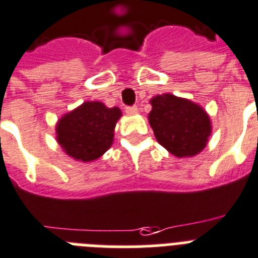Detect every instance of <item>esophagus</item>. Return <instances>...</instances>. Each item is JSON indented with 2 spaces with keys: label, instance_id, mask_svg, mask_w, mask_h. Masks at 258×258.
Returning a JSON list of instances; mask_svg holds the SVG:
<instances>
[{
  "label": "esophagus",
  "instance_id": "1",
  "mask_svg": "<svg viewBox=\"0 0 258 258\" xmlns=\"http://www.w3.org/2000/svg\"><path fill=\"white\" fill-rule=\"evenodd\" d=\"M125 114H127V115H136V114H138V107H136V106H128V107H125Z\"/></svg>",
  "mask_w": 258,
  "mask_h": 258
}]
</instances>
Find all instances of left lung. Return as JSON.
I'll use <instances>...</instances> for the list:
<instances>
[{"label":"left lung","instance_id":"left-lung-1","mask_svg":"<svg viewBox=\"0 0 258 258\" xmlns=\"http://www.w3.org/2000/svg\"><path fill=\"white\" fill-rule=\"evenodd\" d=\"M151 105L149 124L166 151L176 157H191L206 147L211 120L201 106L173 94L153 97Z\"/></svg>","mask_w":258,"mask_h":258}]
</instances>
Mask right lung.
<instances>
[{
    "mask_svg": "<svg viewBox=\"0 0 258 258\" xmlns=\"http://www.w3.org/2000/svg\"><path fill=\"white\" fill-rule=\"evenodd\" d=\"M122 116L118 107L89 101L60 118L56 139L64 152L77 161L99 159L111 147L115 124Z\"/></svg>",
    "mask_w": 258,
    "mask_h": 258,
    "instance_id": "1",
    "label": "right lung"
}]
</instances>
